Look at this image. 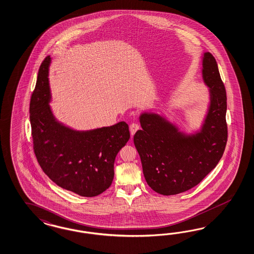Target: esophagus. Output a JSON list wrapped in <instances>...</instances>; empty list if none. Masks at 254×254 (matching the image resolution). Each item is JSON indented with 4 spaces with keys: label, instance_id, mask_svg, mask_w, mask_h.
Returning a JSON list of instances; mask_svg holds the SVG:
<instances>
[{
    "label": "esophagus",
    "instance_id": "esophagus-1",
    "mask_svg": "<svg viewBox=\"0 0 254 254\" xmlns=\"http://www.w3.org/2000/svg\"><path fill=\"white\" fill-rule=\"evenodd\" d=\"M139 129V126L136 123H132L129 126V130H130L131 135L133 136L137 130Z\"/></svg>",
    "mask_w": 254,
    "mask_h": 254
}]
</instances>
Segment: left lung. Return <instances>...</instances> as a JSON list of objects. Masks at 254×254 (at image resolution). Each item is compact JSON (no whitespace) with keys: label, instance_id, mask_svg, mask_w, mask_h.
<instances>
[{"label":"left lung","instance_id":"left-lung-1","mask_svg":"<svg viewBox=\"0 0 254 254\" xmlns=\"http://www.w3.org/2000/svg\"><path fill=\"white\" fill-rule=\"evenodd\" d=\"M202 77L210 88V107L201 130L186 136L156 114H141L142 129L134 136L146 182L162 195H176L198 185L217 165L227 141L226 92L215 58L205 53Z\"/></svg>","mask_w":254,"mask_h":254}]
</instances>
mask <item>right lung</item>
Segmentation results:
<instances>
[{"label": "right lung", "instance_id": "right-lung-1", "mask_svg": "<svg viewBox=\"0 0 254 254\" xmlns=\"http://www.w3.org/2000/svg\"><path fill=\"white\" fill-rule=\"evenodd\" d=\"M50 63V56L41 63L29 104L35 155L56 185L82 197H95L113 182L117 153L130 137L128 125L123 121L82 132L57 122L49 105Z\"/></svg>", "mask_w": 254, "mask_h": 254}]
</instances>
